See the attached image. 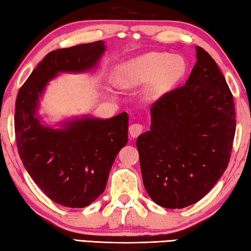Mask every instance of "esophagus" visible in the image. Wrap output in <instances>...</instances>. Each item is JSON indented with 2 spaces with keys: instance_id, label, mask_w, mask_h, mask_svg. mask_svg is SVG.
I'll use <instances>...</instances> for the list:
<instances>
[{
  "instance_id": "1",
  "label": "esophagus",
  "mask_w": 251,
  "mask_h": 251,
  "mask_svg": "<svg viewBox=\"0 0 251 251\" xmlns=\"http://www.w3.org/2000/svg\"><path fill=\"white\" fill-rule=\"evenodd\" d=\"M144 130V126L142 124H131L129 126V134L133 138H136Z\"/></svg>"
}]
</instances>
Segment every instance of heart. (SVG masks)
Returning a JSON list of instances; mask_svg holds the SVG:
<instances>
[{
	"label": "heart",
	"instance_id": "heart-1",
	"mask_svg": "<svg viewBox=\"0 0 251 251\" xmlns=\"http://www.w3.org/2000/svg\"><path fill=\"white\" fill-rule=\"evenodd\" d=\"M186 70V63L181 57L151 52L123 63L118 67L117 78L123 87L148 83L147 95L159 97L184 77Z\"/></svg>",
	"mask_w": 251,
	"mask_h": 251
}]
</instances>
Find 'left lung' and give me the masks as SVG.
Returning a JSON list of instances; mask_svg holds the SVG:
<instances>
[{
  "label": "left lung",
  "mask_w": 251,
  "mask_h": 251,
  "mask_svg": "<svg viewBox=\"0 0 251 251\" xmlns=\"http://www.w3.org/2000/svg\"><path fill=\"white\" fill-rule=\"evenodd\" d=\"M196 50L186 84L152 104L151 130L136 142L147 194L171 209L193 205L210 192L228 166L236 131L226 79L205 50Z\"/></svg>",
  "instance_id": "left-lung-1"
}]
</instances>
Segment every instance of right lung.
Returning <instances> with one entry per match:
<instances>
[{
    "label": "right lung",
    "instance_id": "obj_1",
    "mask_svg": "<svg viewBox=\"0 0 251 251\" xmlns=\"http://www.w3.org/2000/svg\"><path fill=\"white\" fill-rule=\"evenodd\" d=\"M105 52L103 41L52 50L20 88L15 103V139L20 158L50 201L83 208L105 190L110 168L128 141V115L108 120L76 118L54 129L36 115L46 85L63 72L90 71Z\"/></svg>",
    "mask_w": 251,
    "mask_h": 251
}]
</instances>
